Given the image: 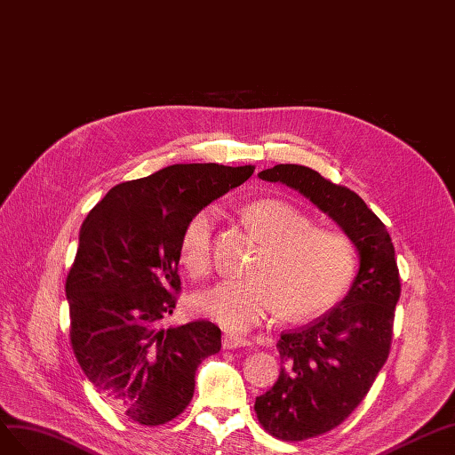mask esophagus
Segmentation results:
<instances>
[{"label":"esophagus","mask_w":455,"mask_h":455,"mask_svg":"<svg viewBox=\"0 0 455 455\" xmlns=\"http://www.w3.org/2000/svg\"><path fill=\"white\" fill-rule=\"evenodd\" d=\"M223 347L225 348H242V347H251V341L245 339V337H240V335H232V333H227L223 337Z\"/></svg>","instance_id":"esophagus-1"}]
</instances>
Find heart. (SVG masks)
I'll list each match as a JSON object with an SVG mask.
<instances>
[{"mask_svg":"<svg viewBox=\"0 0 455 455\" xmlns=\"http://www.w3.org/2000/svg\"><path fill=\"white\" fill-rule=\"evenodd\" d=\"M215 217V207H204L180 235V261L196 276L212 270ZM242 219L261 250L248 267L250 276L225 280L194 297L202 315L240 331L278 307L285 316L301 318L345 295L356 270V248L345 230L313 225L299 207L278 198L250 202Z\"/></svg>","mask_w":455,"mask_h":455,"instance_id":"heart-1","label":"heart"}]
</instances>
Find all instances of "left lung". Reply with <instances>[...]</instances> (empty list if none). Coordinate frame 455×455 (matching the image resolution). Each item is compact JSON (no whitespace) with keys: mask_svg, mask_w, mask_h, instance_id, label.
I'll list each match as a JSON object with an SVG mask.
<instances>
[{"mask_svg":"<svg viewBox=\"0 0 455 455\" xmlns=\"http://www.w3.org/2000/svg\"><path fill=\"white\" fill-rule=\"evenodd\" d=\"M259 177L301 192L347 232L360 257L339 305L282 333L278 381L255 398L263 429L299 443L335 429L368 395L391 348L400 276L387 227L356 192L297 164H278Z\"/></svg>","mask_w":455,"mask_h":455,"instance_id":"8db88e82","label":"left lung"}]
</instances>
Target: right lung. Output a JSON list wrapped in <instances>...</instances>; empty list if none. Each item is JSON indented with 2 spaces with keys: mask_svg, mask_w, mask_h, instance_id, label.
Segmentation results:
<instances>
[{
  "mask_svg": "<svg viewBox=\"0 0 455 455\" xmlns=\"http://www.w3.org/2000/svg\"><path fill=\"white\" fill-rule=\"evenodd\" d=\"M253 165L175 164L108 190L89 212L67 278L77 364L110 406L139 425H164L190 404L202 360L220 330L196 320L160 328L180 290L187 220L251 177Z\"/></svg>",
  "mask_w": 455,
  "mask_h": 455,
  "instance_id": "add662e5",
  "label": "right lung"
}]
</instances>
